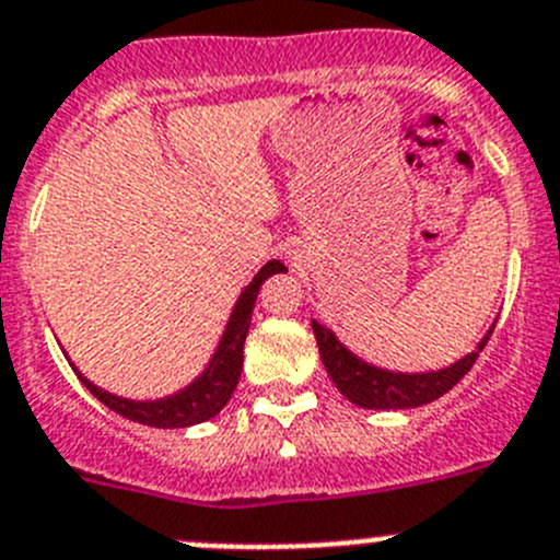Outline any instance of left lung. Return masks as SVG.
Returning <instances> with one entry per match:
<instances>
[{
  "mask_svg": "<svg viewBox=\"0 0 560 560\" xmlns=\"http://www.w3.org/2000/svg\"><path fill=\"white\" fill-rule=\"evenodd\" d=\"M312 331H315L323 364H326L337 389L362 409H415V406H425L442 398L469 373V368L478 359V351H483V345L492 337V331L486 334L480 339L478 351L467 353L456 364L439 370V373H389V370H378L353 357L334 337V331H328L320 323L312 320Z\"/></svg>",
  "mask_w": 560,
  "mask_h": 560,
  "instance_id": "obj_1",
  "label": "left lung"
}]
</instances>
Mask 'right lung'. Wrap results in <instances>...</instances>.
<instances>
[{
    "label": "right lung",
    "mask_w": 560,
    "mask_h": 560,
    "mask_svg": "<svg viewBox=\"0 0 560 560\" xmlns=\"http://www.w3.org/2000/svg\"><path fill=\"white\" fill-rule=\"evenodd\" d=\"M287 270L279 259L265 265L259 273L254 276L248 287L240 295L237 306L232 312V320H229L226 331H223L221 345H218L215 357L209 362V368L192 381L187 389L176 392L171 398H160V400H127L118 398V395H109V392L98 389L96 384L85 378L80 370L74 368L77 378L88 386V389L102 400L107 409H113L115 415L127 417V420L140 422V425H151V428H187L196 425V422L209 420V417H215L223 406L229 404L232 398L234 386L240 381V370H243V345L245 337H248L250 328V315H254V304H256V292L262 287L265 279H270L273 273H281Z\"/></svg>",
    "instance_id": "1"
}]
</instances>
